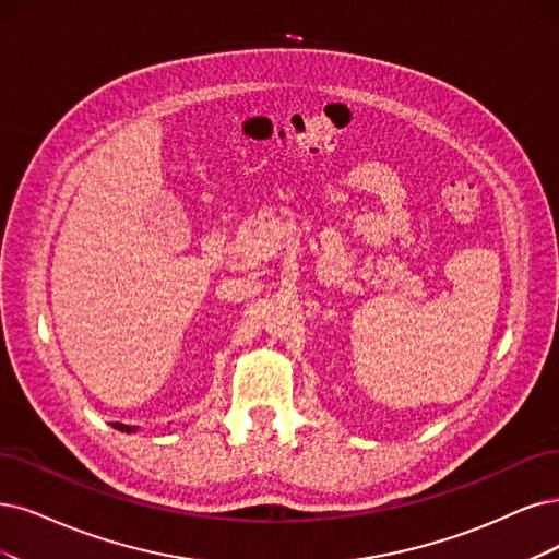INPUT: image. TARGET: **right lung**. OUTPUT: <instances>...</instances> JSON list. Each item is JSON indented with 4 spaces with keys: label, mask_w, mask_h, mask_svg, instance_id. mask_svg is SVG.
I'll list each match as a JSON object with an SVG mask.
<instances>
[{
    "label": "right lung",
    "mask_w": 559,
    "mask_h": 559,
    "mask_svg": "<svg viewBox=\"0 0 559 559\" xmlns=\"http://www.w3.org/2000/svg\"><path fill=\"white\" fill-rule=\"evenodd\" d=\"M112 428H117V430H121V432H135V430H138L135 426H127V424H119V421H115Z\"/></svg>",
    "instance_id": "add662e5"
}]
</instances>
